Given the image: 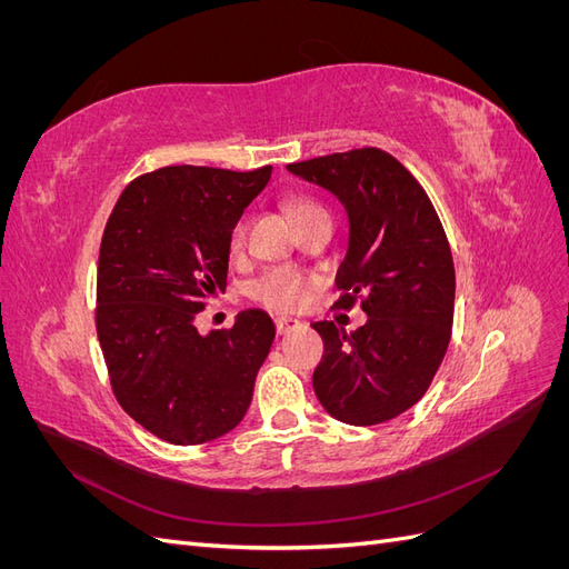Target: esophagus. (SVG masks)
<instances>
[{"label":"esophagus","instance_id":"esophagus-1","mask_svg":"<svg viewBox=\"0 0 569 569\" xmlns=\"http://www.w3.org/2000/svg\"><path fill=\"white\" fill-rule=\"evenodd\" d=\"M299 327H303L301 320H295V318H274V330H278V335H289L299 330Z\"/></svg>","mask_w":569,"mask_h":569}]
</instances>
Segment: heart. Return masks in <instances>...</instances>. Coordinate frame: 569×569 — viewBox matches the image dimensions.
<instances>
[{
	"instance_id": "b5f03b06",
	"label": "heart",
	"mask_w": 569,
	"mask_h": 569,
	"mask_svg": "<svg viewBox=\"0 0 569 569\" xmlns=\"http://www.w3.org/2000/svg\"><path fill=\"white\" fill-rule=\"evenodd\" d=\"M291 216L297 218V222H306L308 218L316 216H327V211L320 206V201H316L313 197L306 194H297L287 201ZM228 247L232 253H242L247 247V218H239L232 230H230V239ZM316 287V280L311 274H306L297 268L289 266H274L270 270H266L261 278H258L251 284V297L263 303L270 311H299L301 306H306V301L311 299V291Z\"/></svg>"
}]
</instances>
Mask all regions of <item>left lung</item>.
Segmentation results:
<instances>
[{
  "instance_id": "1",
  "label": "left lung",
  "mask_w": 569,
  "mask_h": 569,
  "mask_svg": "<svg viewBox=\"0 0 569 569\" xmlns=\"http://www.w3.org/2000/svg\"><path fill=\"white\" fill-rule=\"evenodd\" d=\"M343 203L349 251L337 272L339 308L368 322L347 335L313 322L325 351L313 372L322 408L347 425H380L416 406L451 341L456 270L422 184L391 153L363 147L287 166Z\"/></svg>"
}]
</instances>
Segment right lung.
I'll use <instances>...</instances> for the list:
<instances>
[{
  "mask_svg": "<svg viewBox=\"0 0 569 569\" xmlns=\"http://www.w3.org/2000/svg\"><path fill=\"white\" fill-rule=\"evenodd\" d=\"M272 168L166 166L116 201L97 268V337L128 416L168 443L228 435L251 403L274 325L242 311L201 337L194 318L228 287L230 230Z\"/></svg>",
  "mask_w": 569,
  "mask_h": 569,
  "instance_id": "right-lung-1",
  "label": "right lung"
}]
</instances>
